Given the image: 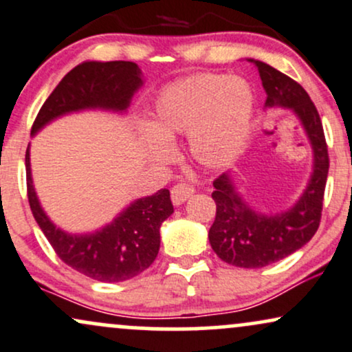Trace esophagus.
<instances>
[{
  "instance_id": "1",
  "label": "esophagus",
  "mask_w": 352,
  "mask_h": 352,
  "mask_svg": "<svg viewBox=\"0 0 352 352\" xmlns=\"http://www.w3.org/2000/svg\"><path fill=\"white\" fill-rule=\"evenodd\" d=\"M194 194V188L188 183H177L171 188V201L175 206H181Z\"/></svg>"
}]
</instances>
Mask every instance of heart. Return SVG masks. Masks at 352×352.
Returning <instances> with one entry per match:
<instances>
[{
    "instance_id": "heart-1",
    "label": "heart",
    "mask_w": 352,
    "mask_h": 352,
    "mask_svg": "<svg viewBox=\"0 0 352 352\" xmlns=\"http://www.w3.org/2000/svg\"><path fill=\"white\" fill-rule=\"evenodd\" d=\"M255 98L241 77L196 74L160 92L153 107L146 150L156 161L169 156L176 136L189 133V150L201 164L224 168L237 158L254 117Z\"/></svg>"
}]
</instances>
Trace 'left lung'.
Here are the masks:
<instances>
[{"label":"left lung","instance_id":"8db88e82","mask_svg":"<svg viewBox=\"0 0 352 352\" xmlns=\"http://www.w3.org/2000/svg\"><path fill=\"white\" fill-rule=\"evenodd\" d=\"M267 92L265 107L295 111L313 150V173L300 199L278 214L257 212L242 199L227 173L214 181L216 221L209 229V242L217 257L229 265L262 268L278 262L316 234L323 210L329 158L323 125L307 90L265 62L254 60Z\"/></svg>","mask_w":352,"mask_h":352}]
</instances>
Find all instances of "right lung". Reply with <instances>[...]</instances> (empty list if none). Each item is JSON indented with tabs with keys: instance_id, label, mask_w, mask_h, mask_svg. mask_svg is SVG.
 I'll return each instance as SVG.
<instances>
[{
	"instance_id": "add662e5",
	"label": "right lung",
	"mask_w": 352,
	"mask_h": 352,
	"mask_svg": "<svg viewBox=\"0 0 352 352\" xmlns=\"http://www.w3.org/2000/svg\"><path fill=\"white\" fill-rule=\"evenodd\" d=\"M143 85L135 62H82L59 82L41 107L31 128L34 136L52 120L80 110L126 111ZM28 199L32 216L59 258L74 270L98 282H125L146 270L160 250V227L173 214L168 189L140 197L110 224L90 234H69L45 216L34 191L26 150Z\"/></svg>"
}]
</instances>
